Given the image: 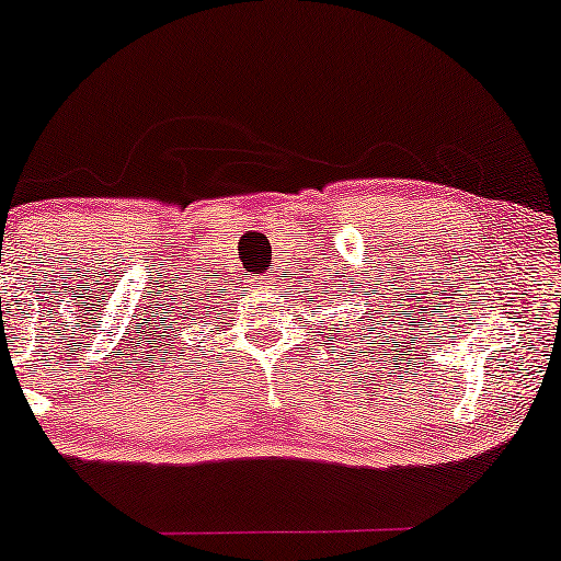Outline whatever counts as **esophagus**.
Masks as SVG:
<instances>
[{
	"label": "esophagus",
	"mask_w": 561,
	"mask_h": 561,
	"mask_svg": "<svg viewBox=\"0 0 561 561\" xmlns=\"http://www.w3.org/2000/svg\"><path fill=\"white\" fill-rule=\"evenodd\" d=\"M274 285V276L268 274V276H259V279H255V289H261V293H268V289H274L272 287Z\"/></svg>",
	"instance_id": "34e87169"
}]
</instances>
